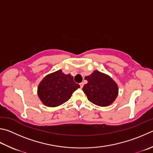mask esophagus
Listing matches in <instances>:
<instances>
[{
  "instance_id": "esophagus-1",
  "label": "esophagus",
  "mask_w": 153,
  "mask_h": 153,
  "mask_svg": "<svg viewBox=\"0 0 153 153\" xmlns=\"http://www.w3.org/2000/svg\"><path fill=\"white\" fill-rule=\"evenodd\" d=\"M79 85H80V88H83V86H84V83H83V82H82V83H80V84H79Z\"/></svg>"
}]
</instances>
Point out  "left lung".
<instances>
[{"instance_id": "1", "label": "left lung", "mask_w": 153, "mask_h": 153, "mask_svg": "<svg viewBox=\"0 0 153 153\" xmlns=\"http://www.w3.org/2000/svg\"><path fill=\"white\" fill-rule=\"evenodd\" d=\"M85 79L88 80V84L84 85L82 90L91 103L99 106H107L115 100L118 88L110 76L94 71Z\"/></svg>"}]
</instances>
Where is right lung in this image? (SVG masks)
Here are the masks:
<instances>
[{
  "label": "right lung",
  "instance_id": "obj_1",
  "mask_svg": "<svg viewBox=\"0 0 153 153\" xmlns=\"http://www.w3.org/2000/svg\"><path fill=\"white\" fill-rule=\"evenodd\" d=\"M79 84L74 81L70 74L58 70L44 77L38 86V96L47 106L55 107L65 103L71 98Z\"/></svg>",
  "mask_w": 153,
  "mask_h": 153
}]
</instances>
